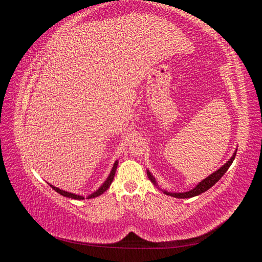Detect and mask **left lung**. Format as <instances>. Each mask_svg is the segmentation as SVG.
<instances>
[{"mask_svg": "<svg viewBox=\"0 0 262 262\" xmlns=\"http://www.w3.org/2000/svg\"><path fill=\"white\" fill-rule=\"evenodd\" d=\"M236 152H237V149L235 150V153L233 154V156H232L231 158H229V161L226 162V164H224V165L222 166L221 168H219L216 171H214L213 173H211L210 176H208L207 178L203 179L201 182H199V184H198L192 190H189V191H187V192H177V193H175V192H167V191H165V190H164V193H166L167 195H170V196H173V198H179V199H187V198H192V196L199 195V194L205 192V191H207V190H209L212 186L215 185L216 182L222 178V176H223L224 173L227 171V169L229 168V166L232 165L233 161L235 160ZM146 172H147L148 179H149L150 181H152L153 184L157 187L158 185H157V182H156L154 176H153L152 173H150L148 170H146Z\"/></svg>", "mask_w": 262, "mask_h": 262, "instance_id": "obj_1", "label": "left lung"}]
</instances>
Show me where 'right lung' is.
<instances>
[{"label":"right lung","instance_id":"1","mask_svg":"<svg viewBox=\"0 0 262 262\" xmlns=\"http://www.w3.org/2000/svg\"><path fill=\"white\" fill-rule=\"evenodd\" d=\"M117 166H118V161L115 162L114 167H113L112 171H110L109 176H108V178L106 179V181L104 182V184H102L101 187H99L94 193L90 194L89 196H86V199H92V198H96V196L102 194V193H104V192L106 191V190L110 187V185H112V182H113V180H114V178H115V173H116V170H117ZM49 185H50V184H49ZM50 187H51L53 190H55V191H57L58 193H60L61 195H63V196H68V198H71V199H75V200H83V199H84L83 195H78V194H75V193H71V192L64 191V190H61V189H59V188H57V187H54V186H52V185H50Z\"/></svg>","mask_w":262,"mask_h":262}]
</instances>
